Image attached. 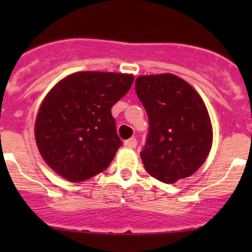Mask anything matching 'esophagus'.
Wrapping results in <instances>:
<instances>
[{
  "label": "esophagus",
  "instance_id": "obj_1",
  "mask_svg": "<svg viewBox=\"0 0 252 252\" xmlns=\"http://www.w3.org/2000/svg\"><path fill=\"white\" fill-rule=\"evenodd\" d=\"M136 144H138V142H136L135 138H130L128 139V140L124 141V145H126V147H129V149H135Z\"/></svg>",
  "mask_w": 252,
  "mask_h": 252
}]
</instances>
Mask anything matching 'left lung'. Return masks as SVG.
Returning a JSON list of instances; mask_svg holds the SVG:
<instances>
[{
    "instance_id": "8db88e82",
    "label": "left lung",
    "mask_w": 252,
    "mask_h": 252,
    "mask_svg": "<svg viewBox=\"0 0 252 252\" xmlns=\"http://www.w3.org/2000/svg\"><path fill=\"white\" fill-rule=\"evenodd\" d=\"M135 91L149 117L140 156L147 173L172 184L204 164L212 146V126L204 101L173 74L142 75Z\"/></svg>"
}]
</instances>
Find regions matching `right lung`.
Returning a JSON list of instances; mask_svg holds the SVG:
<instances>
[{
	"mask_svg": "<svg viewBox=\"0 0 252 252\" xmlns=\"http://www.w3.org/2000/svg\"><path fill=\"white\" fill-rule=\"evenodd\" d=\"M133 81L131 74L79 72L53 86L40 106L35 139L56 173L78 183L110 166L122 146L111 108Z\"/></svg>",
	"mask_w": 252,
	"mask_h": 252,
	"instance_id": "add662e5",
	"label": "right lung"
}]
</instances>
